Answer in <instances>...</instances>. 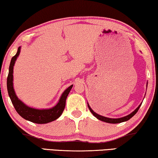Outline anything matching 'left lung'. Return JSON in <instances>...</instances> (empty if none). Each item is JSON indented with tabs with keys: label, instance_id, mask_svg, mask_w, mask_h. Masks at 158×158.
<instances>
[{
	"label": "left lung",
	"instance_id": "obj_1",
	"mask_svg": "<svg viewBox=\"0 0 158 158\" xmlns=\"http://www.w3.org/2000/svg\"><path fill=\"white\" fill-rule=\"evenodd\" d=\"M147 87H148V83H147ZM141 105H142V102L140 105H139V106L137 107V108L133 112H132L131 113L129 114V115H126V116H125V117L120 118H110L105 117V116H102V115H98V113H95V112L93 110V109L91 108L90 106H89V104L88 102V106L89 110H90L91 113H92L96 118L98 119V120H101V121H103V122H106V123H113V124H116V123H123V122H125V121H127L128 120H130V118H131L132 117H133V116L135 115L137 112L138 111L139 108H140V107L141 106Z\"/></svg>",
	"mask_w": 158,
	"mask_h": 158
}]
</instances>
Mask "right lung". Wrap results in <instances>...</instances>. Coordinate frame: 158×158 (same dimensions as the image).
<instances>
[{
	"label": "right lung",
	"instance_id": "add662e5",
	"mask_svg": "<svg viewBox=\"0 0 158 158\" xmlns=\"http://www.w3.org/2000/svg\"><path fill=\"white\" fill-rule=\"evenodd\" d=\"M20 47L18 48L16 54L11 59L10 66H9L8 78H7L8 93L15 110L25 120L31 121L34 123H38V124H45V123L56 120L62 115L65 107L66 99L73 85H71L64 91L58 103L51 108L37 109L26 106L17 97L14 88H13V66L15 65L18 56L20 55Z\"/></svg>",
	"mask_w": 158,
	"mask_h": 158
}]
</instances>
